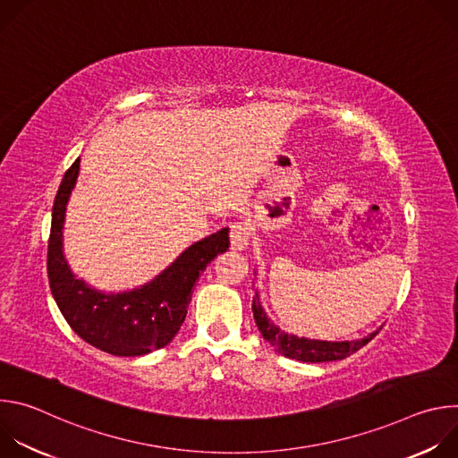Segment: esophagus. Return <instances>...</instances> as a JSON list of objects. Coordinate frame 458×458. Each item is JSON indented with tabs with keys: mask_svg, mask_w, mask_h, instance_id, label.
<instances>
[{
	"mask_svg": "<svg viewBox=\"0 0 458 458\" xmlns=\"http://www.w3.org/2000/svg\"><path fill=\"white\" fill-rule=\"evenodd\" d=\"M248 239H250V228L246 223H233L230 228V242L232 248L235 250H242L248 246Z\"/></svg>",
	"mask_w": 458,
	"mask_h": 458,
	"instance_id": "esophagus-1",
	"label": "esophagus"
}]
</instances>
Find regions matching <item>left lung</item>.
I'll return each instance as SVG.
<instances>
[{
    "label": "left lung",
    "instance_id": "1",
    "mask_svg": "<svg viewBox=\"0 0 458 458\" xmlns=\"http://www.w3.org/2000/svg\"><path fill=\"white\" fill-rule=\"evenodd\" d=\"M253 310V318L257 328L281 355L302 362H330V360H343L350 357L352 353L359 352L362 346H366L377 334H369L368 337L360 341H344V343H328V341H313V339H304V337H295L286 332H281L274 322L267 317L263 311V306L259 302V297H253L251 302Z\"/></svg>",
    "mask_w": 458,
    "mask_h": 458
}]
</instances>
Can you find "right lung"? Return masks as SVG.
Masks as SVG:
<instances>
[{"label":"right lung","mask_w":458,"mask_h":458,"mask_svg":"<svg viewBox=\"0 0 458 458\" xmlns=\"http://www.w3.org/2000/svg\"><path fill=\"white\" fill-rule=\"evenodd\" d=\"M78 172L80 159L64 172L52 207L47 272L55 304L71 328L105 353L140 357L156 352L179 332L193 286L208 263L228 250V228L191 244L152 283L124 293H101L76 279L63 255L64 210Z\"/></svg>","instance_id":"obj_1"}]
</instances>
